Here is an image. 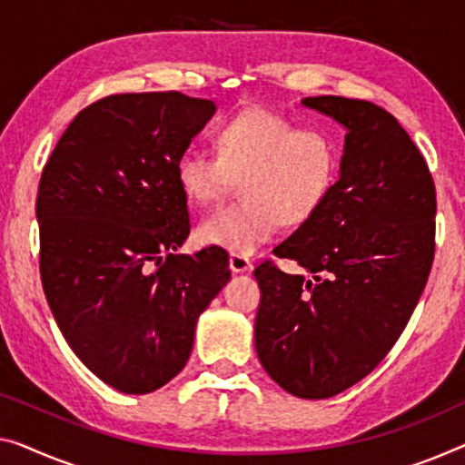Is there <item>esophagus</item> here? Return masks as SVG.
Segmentation results:
<instances>
[{"label": "esophagus", "instance_id": "1", "mask_svg": "<svg viewBox=\"0 0 465 465\" xmlns=\"http://www.w3.org/2000/svg\"><path fill=\"white\" fill-rule=\"evenodd\" d=\"M251 267H252L251 259H246V256H242V254H230V269L233 273L251 272Z\"/></svg>", "mask_w": 465, "mask_h": 465}]
</instances>
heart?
<instances>
[{"label":"heart","mask_w":465,"mask_h":465,"mask_svg":"<svg viewBox=\"0 0 465 465\" xmlns=\"http://www.w3.org/2000/svg\"><path fill=\"white\" fill-rule=\"evenodd\" d=\"M217 156L185 150L175 163L183 196L206 206L242 177L238 204L221 206L200 221V244L251 254L286 225H301L325 203L338 177L341 152L328 134L301 129L267 108H248L221 124Z\"/></svg>","instance_id":"heart-1"}]
</instances>
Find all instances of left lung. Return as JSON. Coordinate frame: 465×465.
<instances>
[{"instance_id":"obj_1","label":"left lung","mask_w":465,"mask_h":465,"mask_svg":"<svg viewBox=\"0 0 465 465\" xmlns=\"http://www.w3.org/2000/svg\"><path fill=\"white\" fill-rule=\"evenodd\" d=\"M301 104L346 129L341 171L320 211L273 248L302 273L254 269V346L283 391L328 399L365 378L410 322L434 259L436 192L384 108L341 95Z\"/></svg>"}]
</instances>
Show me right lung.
Masks as SVG:
<instances>
[{"label":"right lung","instance_id":"obj_1","mask_svg":"<svg viewBox=\"0 0 465 465\" xmlns=\"http://www.w3.org/2000/svg\"><path fill=\"white\" fill-rule=\"evenodd\" d=\"M214 110L179 92L108 95L74 116L41 173L47 304L81 363L124 394L183 370L200 313L230 282L223 248L175 254L190 235L175 163Z\"/></svg>","mask_w":465,"mask_h":465}]
</instances>
